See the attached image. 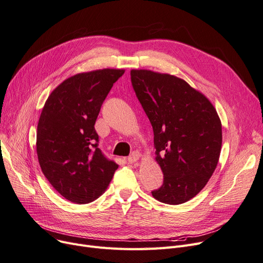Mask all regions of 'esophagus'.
Here are the masks:
<instances>
[{
    "label": "esophagus",
    "mask_w": 263,
    "mask_h": 263,
    "mask_svg": "<svg viewBox=\"0 0 263 263\" xmlns=\"http://www.w3.org/2000/svg\"><path fill=\"white\" fill-rule=\"evenodd\" d=\"M139 157H140V153H139V152H133V153L128 156L127 161H128V163L133 164V163H135V162H137V161L139 160Z\"/></svg>",
    "instance_id": "1"
}]
</instances>
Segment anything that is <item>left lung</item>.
Segmentation results:
<instances>
[{
    "mask_svg": "<svg viewBox=\"0 0 263 263\" xmlns=\"http://www.w3.org/2000/svg\"><path fill=\"white\" fill-rule=\"evenodd\" d=\"M130 79L154 134L155 160L164 181L152 191L170 205L187 202L214 174L221 151L222 128L212 102L175 76L132 70Z\"/></svg>",
    "mask_w": 263,
    "mask_h": 263,
    "instance_id": "1",
    "label": "left lung"
}]
</instances>
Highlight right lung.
<instances>
[{
	"label": "right lung",
	"mask_w": 263,
	"mask_h": 263,
	"mask_svg": "<svg viewBox=\"0 0 263 263\" xmlns=\"http://www.w3.org/2000/svg\"><path fill=\"white\" fill-rule=\"evenodd\" d=\"M122 69L79 73L48 96L37 124L36 153L46 179L68 201L87 204L108 187L119 165L98 148L95 123Z\"/></svg>",
	"instance_id": "obj_1"
}]
</instances>
